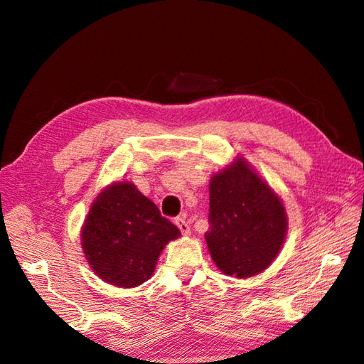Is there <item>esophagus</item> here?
<instances>
[{
	"label": "esophagus",
	"instance_id": "esophagus-1",
	"mask_svg": "<svg viewBox=\"0 0 364 364\" xmlns=\"http://www.w3.org/2000/svg\"><path fill=\"white\" fill-rule=\"evenodd\" d=\"M175 224H176V228L181 230L183 235H189L191 234V228H189V224H188L186 220H184V218H181V216L176 218Z\"/></svg>",
	"mask_w": 364,
	"mask_h": 364
}]
</instances>
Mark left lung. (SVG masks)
<instances>
[{"mask_svg":"<svg viewBox=\"0 0 364 364\" xmlns=\"http://www.w3.org/2000/svg\"><path fill=\"white\" fill-rule=\"evenodd\" d=\"M208 223L205 242L211 259L237 279L266 270L288 230L282 199L242 157L211 176Z\"/></svg>","mask_w":364,"mask_h":364,"instance_id":"8db88e82","label":"left lung"}]
</instances>
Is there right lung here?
Masks as SVG:
<instances>
[{
  "instance_id": "1",
  "label": "right lung",
  "mask_w": 364,
  "mask_h": 364,
  "mask_svg": "<svg viewBox=\"0 0 364 364\" xmlns=\"http://www.w3.org/2000/svg\"><path fill=\"white\" fill-rule=\"evenodd\" d=\"M180 235L134 183L117 181L92 203L81 243L89 266L103 282L134 288L149 280L165 245Z\"/></svg>"
}]
</instances>
